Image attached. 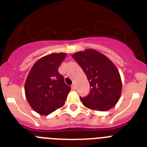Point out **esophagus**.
Wrapping results in <instances>:
<instances>
[{
  "label": "esophagus",
  "instance_id": "esophagus-1",
  "mask_svg": "<svg viewBox=\"0 0 147 147\" xmlns=\"http://www.w3.org/2000/svg\"><path fill=\"white\" fill-rule=\"evenodd\" d=\"M71 89H72L73 90H76V84H73L71 85Z\"/></svg>",
  "mask_w": 147,
  "mask_h": 147
}]
</instances>
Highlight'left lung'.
Returning <instances> with one entry per match:
<instances>
[{
    "label": "left lung",
    "instance_id": "obj_1",
    "mask_svg": "<svg viewBox=\"0 0 147 147\" xmlns=\"http://www.w3.org/2000/svg\"><path fill=\"white\" fill-rule=\"evenodd\" d=\"M87 76L90 91L80 98L87 108L106 111L116 105L122 92V80L118 69L111 60L94 49H86L71 55Z\"/></svg>",
    "mask_w": 147,
    "mask_h": 147
}]
</instances>
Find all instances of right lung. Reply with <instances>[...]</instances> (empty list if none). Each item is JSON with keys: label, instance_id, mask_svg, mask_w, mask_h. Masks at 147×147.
I'll list each match as a JSON object with an SVG mask.
<instances>
[{"label": "right lung", "instance_id": "add662e5", "mask_svg": "<svg viewBox=\"0 0 147 147\" xmlns=\"http://www.w3.org/2000/svg\"><path fill=\"white\" fill-rule=\"evenodd\" d=\"M66 53H51L34 64L24 84L30 106L41 115H49L64 105L71 87L66 84L58 68Z\"/></svg>", "mask_w": 147, "mask_h": 147}]
</instances>
